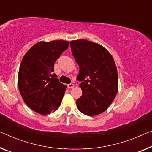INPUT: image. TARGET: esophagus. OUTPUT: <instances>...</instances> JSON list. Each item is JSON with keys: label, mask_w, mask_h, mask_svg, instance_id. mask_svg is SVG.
Instances as JSON below:
<instances>
[{"label": "esophagus", "mask_w": 152, "mask_h": 152, "mask_svg": "<svg viewBox=\"0 0 152 152\" xmlns=\"http://www.w3.org/2000/svg\"><path fill=\"white\" fill-rule=\"evenodd\" d=\"M74 87V85L73 83H70L68 85V88H69V89H71V88H73Z\"/></svg>", "instance_id": "obj_1"}]
</instances>
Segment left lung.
I'll return each mask as SVG.
<instances>
[{
  "label": "left lung",
  "mask_w": 152,
  "mask_h": 152,
  "mask_svg": "<svg viewBox=\"0 0 152 152\" xmlns=\"http://www.w3.org/2000/svg\"><path fill=\"white\" fill-rule=\"evenodd\" d=\"M72 54L79 66L77 76L82 96L77 100L79 111L88 116L105 111L118 93L115 63L104 47L79 39L70 42Z\"/></svg>",
  "instance_id": "left-lung-1"
}]
</instances>
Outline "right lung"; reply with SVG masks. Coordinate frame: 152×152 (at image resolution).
Masks as SVG:
<instances>
[{
    "label": "right lung",
    "instance_id": "1",
    "mask_svg": "<svg viewBox=\"0 0 152 152\" xmlns=\"http://www.w3.org/2000/svg\"><path fill=\"white\" fill-rule=\"evenodd\" d=\"M69 42L55 40L40 41L24 55L18 73V88L25 103L41 115L57 110L66 86L53 73L54 63Z\"/></svg>",
    "mask_w": 152,
    "mask_h": 152
}]
</instances>
